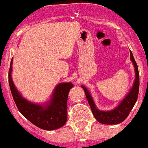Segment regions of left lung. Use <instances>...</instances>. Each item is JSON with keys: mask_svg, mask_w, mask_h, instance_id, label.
<instances>
[{"mask_svg": "<svg viewBox=\"0 0 148 148\" xmlns=\"http://www.w3.org/2000/svg\"><path fill=\"white\" fill-rule=\"evenodd\" d=\"M130 58L132 60V62H133V64L134 66V70H135V80H134V85H133L132 88L130 90V92L126 96L125 98L113 110L108 112L98 110L95 106L94 102H93L92 97L90 95L89 91L86 90V87L82 86V87L84 90L86 99H87V101L90 104V106L93 116H94L95 119L99 123L105 125L119 124L128 117V116L130 113L131 110L132 109L134 104L136 103L139 92V73L137 63L135 62V60H134L132 52L131 51Z\"/></svg>", "mask_w": 148, "mask_h": 148, "instance_id": "1", "label": "left lung"}]
</instances>
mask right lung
Instances as JSON below:
<instances>
[{
    "label": "right lung",
    "instance_id": "1",
    "mask_svg": "<svg viewBox=\"0 0 148 148\" xmlns=\"http://www.w3.org/2000/svg\"><path fill=\"white\" fill-rule=\"evenodd\" d=\"M12 62L8 74L9 85L20 113L32 124L44 130H54L64 125L68 116V93L74 85L71 83H62L56 86L52 98L45 106L33 104L24 99L16 89L11 78Z\"/></svg>",
    "mask_w": 148,
    "mask_h": 148
}]
</instances>
